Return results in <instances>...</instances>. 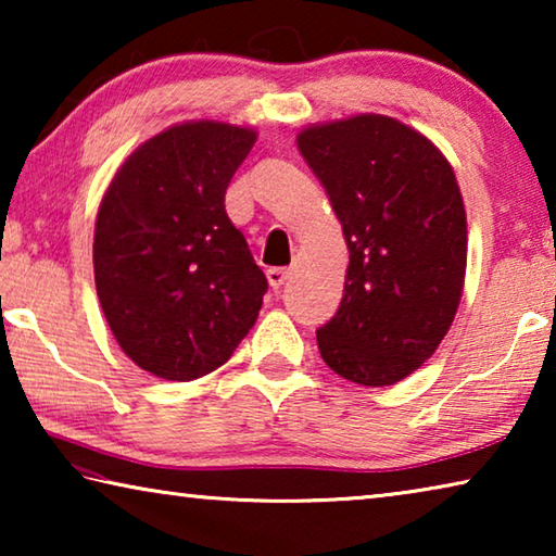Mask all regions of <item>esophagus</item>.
I'll return each instance as SVG.
<instances>
[{"label":"esophagus","mask_w":556,"mask_h":556,"mask_svg":"<svg viewBox=\"0 0 556 556\" xmlns=\"http://www.w3.org/2000/svg\"><path fill=\"white\" fill-rule=\"evenodd\" d=\"M267 279H269L271 289H281L291 279V269L289 267H271L267 271Z\"/></svg>","instance_id":"1"}]
</instances>
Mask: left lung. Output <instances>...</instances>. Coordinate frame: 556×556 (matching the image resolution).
<instances>
[{
	"label": "left lung",
	"instance_id": "obj_1",
	"mask_svg": "<svg viewBox=\"0 0 556 556\" xmlns=\"http://www.w3.org/2000/svg\"><path fill=\"white\" fill-rule=\"evenodd\" d=\"M343 225L348 269L316 331L324 363L363 388L419 370L454 324L466 279V208L454 166L404 122L363 112L296 135Z\"/></svg>",
	"mask_w": 556,
	"mask_h": 556
}]
</instances>
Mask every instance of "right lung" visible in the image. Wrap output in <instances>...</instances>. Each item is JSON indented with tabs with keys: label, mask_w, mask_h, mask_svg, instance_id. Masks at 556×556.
Here are the masks:
<instances>
[{
	"label": "right lung",
	"mask_w": 556,
	"mask_h": 556,
	"mask_svg": "<svg viewBox=\"0 0 556 556\" xmlns=\"http://www.w3.org/2000/svg\"><path fill=\"white\" fill-rule=\"evenodd\" d=\"M252 127L191 119L149 137L102 195L92 267L102 314L131 363L188 382L228 363L267 277L225 213Z\"/></svg>",
	"instance_id": "add662e5"
}]
</instances>
